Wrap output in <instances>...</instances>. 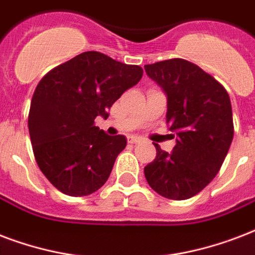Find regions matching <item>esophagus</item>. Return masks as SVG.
Returning <instances> with one entry per match:
<instances>
[{
  "label": "esophagus",
  "instance_id": "obj_1",
  "mask_svg": "<svg viewBox=\"0 0 255 255\" xmlns=\"http://www.w3.org/2000/svg\"><path fill=\"white\" fill-rule=\"evenodd\" d=\"M128 142L129 143H138V142H141V138L137 137V135H130V137H128Z\"/></svg>",
  "mask_w": 255,
  "mask_h": 255
}]
</instances>
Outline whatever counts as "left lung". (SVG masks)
<instances>
[{"mask_svg":"<svg viewBox=\"0 0 255 255\" xmlns=\"http://www.w3.org/2000/svg\"><path fill=\"white\" fill-rule=\"evenodd\" d=\"M145 72L166 94V124L177 135L171 153L154 143L157 155L143 169L146 181L165 198H190L212 182L232 145L230 97L218 81L186 60L145 65Z\"/></svg>","mask_w":255,"mask_h":255,"instance_id":"left-lung-1","label":"left lung"}]
</instances>
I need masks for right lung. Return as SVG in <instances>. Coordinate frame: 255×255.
I'll use <instances>...</instances> for the list:
<instances>
[{
	"label": "right lung",
	"instance_id": "add662e5",
	"mask_svg": "<svg viewBox=\"0 0 255 255\" xmlns=\"http://www.w3.org/2000/svg\"><path fill=\"white\" fill-rule=\"evenodd\" d=\"M142 74L138 65L85 52L39 81L27 120L31 146L41 171L64 194L89 195L108 181L126 138L108 135L94 120L109 117L112 105Z\"/></svg>",
	"mask_w": 255,
	"mask_h": 255
}]
</instances>
